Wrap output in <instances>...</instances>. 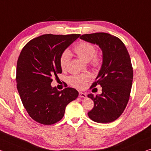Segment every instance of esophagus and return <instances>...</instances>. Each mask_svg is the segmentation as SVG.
<instances>
[{
	"label": "esophagus",
	"mask_w": 151,
	"mask_h": 151,
	"mask_svg": "<svg viewBox=\"0 0 151 151\" xmlns=\"http://www.w3.org/2000/svg\"><path fill=\"white\" fill-rule=\"evenodd\" d=\"M78 97L81 98H86L87 97V95L86 93H83V92H79V95H78Z\"/></svg>",
	"instance_id": "1"
}]
</instances>
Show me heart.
Returning a JSON list of instances; mask_svg holds the SVG:
<instances>
[{"label":"heart","instance_id":"b5f03b06","mask_svg":"<svg viewBox=\"0 0 151 151\" xmlns=\"http://www.w3.org/2000/svg\"><path fill=\"white\" fill-rule=\"evenodd\" d=\"M75 52L78 58L85 63L91 61L93 66H98L101 64V58L96 54V48L95 45L87 42H81L75 47ZM70 60V52L68 50H66L62 53L60 58V64L61 68L65 69ZM89 75H75L70 77L69 81L70 84L77 88H83L85 82L88 78Z\"/></svg>","mask_w":151,"mask_h":151}]
</instances>
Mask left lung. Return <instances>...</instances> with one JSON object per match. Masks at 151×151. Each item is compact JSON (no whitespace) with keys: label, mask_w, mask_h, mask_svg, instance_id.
Instances as JSON below:
<instances>
[{"label":"left lung","mask_w":151,"mask_h":151,"mask_svg":"<svg viewBox=\"0 0 151 151\" xmlns=\"http://www.w3.org/2000/svg\"><path fill=\"white\" fill-rule=\"evenodd\" d=\"M80 39L97 45L102 51L101 69L92 85H101L102 93L87 95L94 102L88 116L95 122H111L123 113L130 97L133 80L130 55L121 40L109 33L84 34Z\"/></svg>","instance_id":"obj_1"}]
</instances>
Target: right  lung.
<instances>
[{
	"instance_id": "add662e5",
	"label": "right lung",
	"mask_w": 151,
	"mask_h": 151,
	"mask_svg": "<svg viewBox=\"0 0 151 151\" xmlns=\"http://www.w3.org/2000/svg\"><path fill=\"white\" fill-rule=\"evenodd\" d=\"M80 34H45L29 42L21 50L17 64V87L29 116L44 125L63 118L67 105L78 96L75 88L60 91L52 87V76L62 73L63 52Z\"/></svg>"
}]
</instances>
